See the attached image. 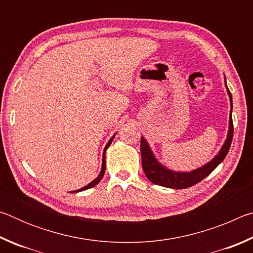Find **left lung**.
I'll use <instances>...</instances> for the list:
<instances>
[{
  "label": "left lung",
  "instance_id": "1",
  "mask_svg": "<svg viewBox=\"0 0 253 253\" xmlns=\"http://www.w3.org/2000/svg\"><path fill=\"white\" fill-rule=\"evenodd\" d=\"M226 85V83H225ZM228 93L231 101V114L229 119V131L226 139L222 146L221 151L217 153V155L213 158L211 162H209L208 164H205L202 168L198 169H193L192 172H174L172 169H168L164 168L160 162H158L155 156H154L153 152L151 151V147L148 146L146 140L142 136L140 139V153H142V165L144 173L146 175V177L152 183L156 184V185H161L164 187H170V188H187L195 185L199 182L202 181L203 178L209 176L214 169H216V166L220 164L221 162L226 156V154L229 153V149L232 143L233 138V122H232V96L229 90L228 85Z\"/></svg>",
  "mask_w": 253,
  "mask_h": 253
}]
</instances>
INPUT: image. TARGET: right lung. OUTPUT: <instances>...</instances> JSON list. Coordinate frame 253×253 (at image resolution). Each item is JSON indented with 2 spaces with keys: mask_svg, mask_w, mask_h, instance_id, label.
Masks as SVG:
<instances>
[{
  "mask_svg": "<svg viewBox=\"0 0 253 253\" xmlns=\"http://www.w3.org/2000/svg\"><path fill=\"white\" fill-rule=\"evenodd\" d=\"M114 137H115V135H114L113 137H111L110 140H109V142H108V144L106 145V147H105V149H104V154H102V166H101V170H100L99 175H98L97 178L93 179V181H92L91 183H89L88 185H85V186H84V187H81V188H79V190H77V191H74L75 193H77V192H80V191L88 190V188H90V187H93V186L97 185V184L101 181V178H102V176H104V174H105V170H106V160H105V157H106V155H105V154H106V149L109 147V145L111 144V142H113Z\"/></svg>",
  "mask_w": 253,
  "mask_h": 253,
  "instance_id": "1",
  "label": "right lung"
}]
</instances>
